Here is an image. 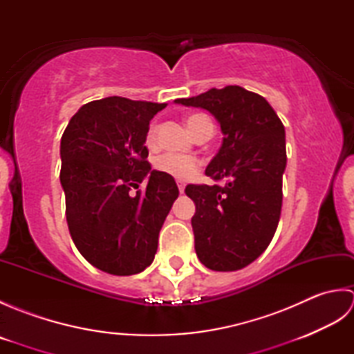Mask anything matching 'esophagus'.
<instances>
[{
	"label": "esophagus",
	"instance_id": "34e87169",
	"mask_svg": "<svg viewBox=\"0 0 354 354\" xmlns=\"http://www.w3.org/2000/svg\"><path fill=\"white\" fill-rule=\"evenodd\" d=\"M178 190H179V193H184L185 185L183 183H178Z\"/></svg>",
	"mask_w": 354,
	"mask_h": 354
}]
</instances>
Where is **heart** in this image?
I'll return each instance as SVG.
<instances>
[{
  "instance_id": "heart-1",
  "label": "heart",
  "mask_w": 354,
  "mask_h": 354,
  "mask_svg": "<svg viewBox=\"0 0 354 354\" xmlns=\"http://www.w3.org/2000/svg\"><path fill=\"white\" fill-rule=\"evenodd\" d=\"M204 120H208L204 115H192L187 120V124H189V129L193 133L201 126ZM158 137V127L156 124L150 126L147 132V145H155ZM155 167L162 173H167V175L173 176L175 179H190L193 178L201 169V161L196 156L193 155H183V153H162L155 160Z\"/></svg>"
}]
</instances>
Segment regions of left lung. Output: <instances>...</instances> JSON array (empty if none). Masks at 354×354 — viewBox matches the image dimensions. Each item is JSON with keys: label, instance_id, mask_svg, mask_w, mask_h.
I'll return each instance as SVG.
<instances>
[{"label": "left lung", "instance_id": "obj_1", "mask_svg": "<svg viewBox=\"0 0 354 354\" xmlns=\"http://www.w3.org/2000/svg\"><path fill=\"white\" fill-rule=\"evenodd\" d=\"M175 103L207 109L223 133L205 175L227 183L185 187L196 205L194 250L208 269H242L266 250L280 221L284 126L265 97L237 85L212 88Z\"/></svg>", "mask_w": 354, "mask_h": 354}]
</instances>
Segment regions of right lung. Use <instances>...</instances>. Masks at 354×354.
Segmentation results:
<instances>
[{"label": "right lung", "instance_id": "obj_1", "mask_svg": "<svg viewBox=\"0 0 354 354\" xmlns=\"http://www.w3.org/2000/svg\"><path fill=\"white\" fill-rule=\"evenodd\" d=\"M165 103L106 97L84 104L61 138L66 222L79 252L97 269L133 275L153 261L158 236L179 190L152 170L149 123ZM148 183L147 192L130 190Z\"/></svg>", "mask_w": 354, "mask_h": 354}]
</instances>
